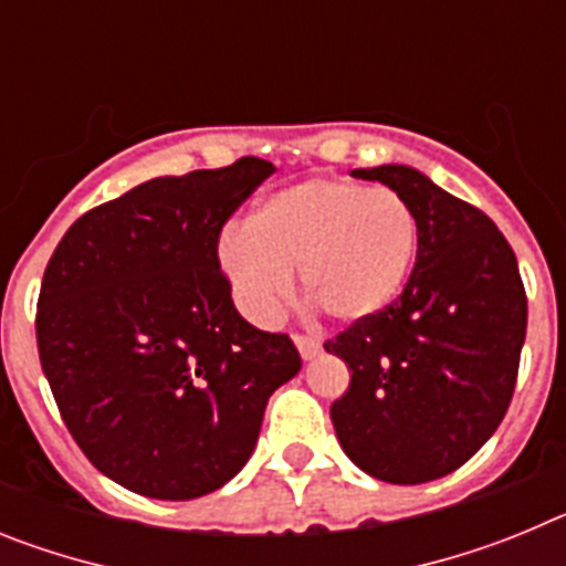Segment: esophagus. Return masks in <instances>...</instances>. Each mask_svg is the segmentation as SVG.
Returning a JSON list of instances; mask_svg holds the SVG:
<instances>
[{
	"label": "esophagus",
	"instance_id": "1",
	"mask_svg": "<svg viewBox=\"0 0 566 566\" xmlns=\"http://www.w3.org/2000/svg\"><path fill=\"white\" fill-rule=\"evenodd\" d=\"M294 345H297V352L303 359H314L319 354V343L306 337V334H294Z\"/></svg>",
	"mask_w": 566,
	"mask_h": 566
}]
</instances>
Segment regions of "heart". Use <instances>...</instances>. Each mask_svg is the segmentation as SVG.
Here are the masks:
<instances>
[{"mask_svg":"<svg viewBox=\"0 0 566 566\" xmlns=\"http://www.w3.org/2000/svg\"><path fill=\"white\" fill-rule=\"evenodd\" d=\"M417 249V214L397 192L308 178L269 192L249 227L227 229L218 260L254 323L277 317L297 269L306 294L328 317L365 323L397 303Z\"/></svg>","mask_w":566,"mask_h":566,"instance_id":"1","label":"heart"}]
</instances>
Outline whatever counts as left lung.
Listing matches in <instances>:
<instances>
[{"instance_id": "8db88e82", "label": "left lung", "mask_w": 566, "mask_h": 566, "mask_svg": "<svg viewBox=\"0 0 566 566\" xmlns=\"http://www.w3.org/2000/svg\"><path fill=\"white\" fill-rule=\"evenodd\" d=\"M352 175L408 201L419 249L397 303L326 343L352 371L332 405L334 431L368 476L433 482L462 468L507 413L527 332L522 274L496 223L419 169Z\"/></svg>"}]
</instances>
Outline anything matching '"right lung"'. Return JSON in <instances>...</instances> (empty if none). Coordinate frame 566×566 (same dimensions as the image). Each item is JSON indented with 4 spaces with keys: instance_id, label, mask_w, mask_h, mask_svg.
Listing matches in <instances>:
<instances>
[{
    "instance_id": "obj_1",
    "label": "right lung",
    "mask_w": 566,
    "mask_h": 566,
    "mask_svg": "<svg viewBox=\"0 0 566 566\" xmlns=\"http://www.w3.org/2000/svg\"><path fill=\"white\" fill-rule=\"evenodd\" d=\"M274 167L153 178L82 214L44 269L42 371L104 476L187 502L249 462L266 402L300 371L286 334L249 326L218 263L229 214Z\"/></svg>"
}]
</instances>
